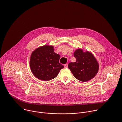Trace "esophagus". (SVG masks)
<instances>
[{
	"instance_id": "1",
	"label": "esophagus",
	"mask_w": 122,
	"mask_h": 122,
	"mask_svg": "<svg viewBox=\"0 0 122 122\" xmlns=\"http://www.w3.org/2000/svg\"><path fill=\"white\" fill-rule=\"evenodd\" d=\"M68 67V64H65L64 65V68H67Z\"/></svg>"
}]
</instances>
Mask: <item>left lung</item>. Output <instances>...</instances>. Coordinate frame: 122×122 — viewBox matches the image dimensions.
<instances>
[{
    "label": "left lung",
    "instance_id": "left-lung-1",
    "mask_svg": "<svg viewBox=\"0 0 122 122\" xmlns=\"http://www.w3.org/2000/svg\"><path fill=\"white\" fill-rule=\"evenodd\" d=\"M74 55L76 61L69 63L68 68L75 77L82 82H86L94 78L98 71L99 66L93 55L78 49Z\"/></svg>",
    "mask_w": 122,
    "mask_h": 122
}]
</instances>
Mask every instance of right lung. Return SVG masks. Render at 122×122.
Returning a JSON list of instances; mask_svg holds the SVG:
<instances>
[{
    "instance_id": "obj_1",
    "label": "right lung",
    "mask_w": 122,
    "mask_h": 122,
    "mask_svg": "<svg viewBox=\"0 0 122 122\" xmlns=\"http://www.w3.org/2000/svg\"><path fill=\"white\" fill-rule=\"evenodd\" d=\"M60 55L54 52L53 46L45 45L32 53L30 66L33 75L43 81H49L57 76L64 66L59 62Z\"/></svg>"
}]
</instances>
